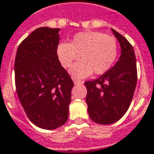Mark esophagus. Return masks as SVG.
I'll use <instances>...</instances> for the list:
<instances>
[{"label":"esophagus","mask_w":154,"mask_h":154,"mask_svg":"<svg viewBox=\"0 0 154 154\" xmlns=\"http://www.w3.org/2000/svg\"><path fill=\"white\" fill-rule=\"evenodd\" d=\"M72 81L74 82L75 85H80V84H83V82L81 81V80H78V79H76V78H72Z\"/></svg>","instance_id":"34e87169"}]
</instances>
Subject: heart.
<instances>
[{
  "instance_id": "heart-1",
  "label": "heart",
  "mask_w": 154,
  "mask_h": 154,
  "mask_svg": "<svg viewBox=\"0 0 154 154\" xmlns=\"http://www.w3.org/2000/svg\"><path fill=\"white\" fill-rule=\"evenodd\" d=\"M118 54L116 38L97 31H86L75 34L69 43H60L57 56L64 67L68 68L81 55V58L70 70L71 75L84 78L94 72L101 75L112 67Z\"/></svg>"
}]
</instances>
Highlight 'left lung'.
Returning <instances> with one entry per match:
<instances>
[{"label":"left lung","instance_id":"obj_1","mask_svg":"<svg viewBox=\"0 0 154 154\" xmlns=\"http://www.w3.org/2000/svg\"><path fill=\"white\" fill-rule=\"evenodd\" d=\"M111 31L121 45L119 59L98 79L84 83L88 116L100 125L113 124L125 115L133 98L137 78L133 47L116 30Z\"/></svg>","mask_w":154,"mask_h":154}]
</instances>
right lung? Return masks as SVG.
<instances>
[{
    "instance_id": "right-lung-1",
    "label": "right lung",
    "mask_w": 154,
    "mask_h": 154,
    "mask_svg": "<svg viewBox=\"0 0 154 154\" xmlns=\"http://www.w3.org/2000/svg\"><path fill=\"white\" fill-rule=\"evenodd\" d=\"M60 30L42 27L33 31L20 44L15 58L20 103L29 120L45 130L66 122L74 86L57 56Z\"/></svg>"
}]
</instances>
